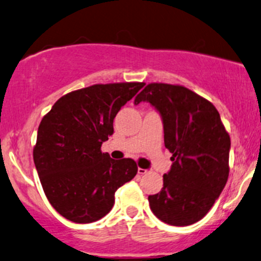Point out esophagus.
Masks as SVG:
<instances>
[{"label":"esophagus","mask_w":261,"mask_h":261,"mask_svg":"<svg viewBox=\"0 0 261 261\" xmlns=\"http://www.w3.org/2000/svg\"><path fill=\"white\" fill-rule=\"evenodd\" d=\"M146 172H148V170L146 169H142V168H138V174L139 175H145Z\"/></svg>","instance_id":"esophagus-1"}]
</instances>
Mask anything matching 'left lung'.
<instances>
[{
  "mask_svg": "<svg viewBox=\"0 0 261 261\" xmlns=\"http://www.w3.org/2000/svg\"><path fill=\"white\" fill-rule=\"evenodd\" d=\"M140 102H149L160 113L164 143L172 154L162 191L148 197L150 210L164 223L194 224L207 215L227 184L229 134L216 107L180 85H146L134 105Z\"/></svg>",
  "mask_w": 261,
  "mask_h": 261,
  "instance_id": "8db88e82",
  "label": "left lung"
}]
</instances>
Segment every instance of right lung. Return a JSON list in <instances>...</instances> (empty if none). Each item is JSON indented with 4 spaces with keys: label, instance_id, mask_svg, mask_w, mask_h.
Instances as JSON below:
<instances>
[{
    "label": "right lung",
    "instance_id": "right-lung-1",
    "mask_svg": "<svg viewBox=\"0 0 261 261\" xmlns=\"http://www.w3.org/2000/svg\"><path fill=\"white\" fill-rule=\"evenodd\" d=\"M144 83L97 84L60 97L38 128L33 159L44 194L58 213L91 223L115 204L118 187L137 175L133 159L113 160L101 145L113 119Z\"/></svg>",
    "mask_w": 261,
    "mask_h": 261
}]
</instances>
